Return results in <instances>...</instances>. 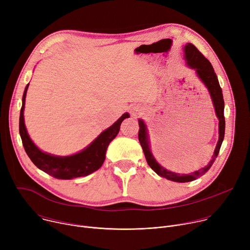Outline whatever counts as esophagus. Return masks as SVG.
Here are the masks:
<instances>
[{
  "instance_id": "esophagus-1",
  "label": "esophagus",
  "mask_w": 250,
  "mask_h": 250,
  "mask_svg": "<svg viewBox=\"0 0 250 250\" xmlns=\"http://www.w3.org/2000/svg\"><path fill=\"white\" fill-rule=\"evenodd\" d=\"M132 114H135V115H136V112H133V111H132ZM137 114H138V113H137Z\"/></svg>"
}]
</instances>
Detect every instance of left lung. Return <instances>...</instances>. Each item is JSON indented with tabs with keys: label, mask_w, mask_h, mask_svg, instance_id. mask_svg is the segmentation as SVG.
<instances>
[{
	"label": "left lung",
	"mask_w": 250,
	"mask_h": 250,
	"mask_svg": "<svg viewBox=\"0 0 250 250\" xmlns=\"http://www.w3.org/2000/svg\"><path fill=\"white\" fill-rule=\"evenodd\" d=\"M184 58L188 66L195 70L197 76L201 79V81L207 87L212 101L213 108H215V111H216V116L219 119V140H218L216 149L213 151L211 160L208 162V164L206 167L188 175L186 174L180 175L178 173L171 172L165 169L156 161V159L154 158V156L150 151V145H149L146 125L142 120H138V125H139L138 139L142 149H144L148 165L159 176L164 177L168 180H171L174 182H179V183L191 182L193 180H196L197 178L203 176L210 168V166L212 165L213 162H215L220 152V148L222 146L223 140L225 137V129H226V121L224 116L225 102H224L223 92H222V88L220 86L218 77L215 73V70H213L210 62L192 43H187L184 46Z\"/></svg>",
	"instance_id": "8db88e82"
}]
</instances>
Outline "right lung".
<instances>
[{"label": "right lung", "instance_id": "add662e5", "mask_svg": "<svg viewBox=\"0 0 250 250\" xmlns=\"http://www.w3.org/2000/svg\"><path fill=\"white\" fill-rule=\"evenodd\" d=\"M28 85H26L22 96V105L20 115V134L24 150L33 164L50 176L64 180L87 176L98 170L105 159V151L110 142L117 136L121 128V124L125 119L129 118V114H124L113 125L104 130L82 151L69 156L51 155L42 151L33 144L24 125L23 111Z\"/></svg>", "mask_w": 250, "mask_h": 250}]
</instances>
